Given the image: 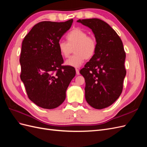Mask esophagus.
<instances>
[{"instance_id": "obj_1", "label": "esophagus", "mask_w": 147, "mask_h": 147, "mask_svg": "<svg viewBox=\"0 0 147 147\" xmlns=\"http://www.w3.org/2000/svg\"><path fill=\"white\" fill-rule=\"evenodd\" d=\"M75 70H76L77 75H80V71H79V70L78 69H75Z\"/></svg>"}]
</instances>
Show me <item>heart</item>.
Returning <instances> with one entry per match:
<instances>
[{"label":"heart","mask_w":147,"mask_h":147,"mask_svg":"<svg viewBox=\"0 0 147 147\" xmlns=\"http://www.w3.org/2000/svg\"><path fill=\"white\" fill-rule=\"evenodd\" d=\"M67 42L60 41L58 48L61 55L68 57L72 48H74L75 55L65 61L67 65L78 67L84 61L94 56L97 50V41L94 37L88 35L87 32L82 29L75 28L67 34Z\"/></svg>","instance_id":"1"}]
</instances>
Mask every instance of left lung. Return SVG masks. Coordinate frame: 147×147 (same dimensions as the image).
<instances>
[{
    "instance_id": "8db88e82",
    "label": "left lung",
    "mask_w": 147,
    "mask_h": 147,
    "mask_svg": "<svg viewBox=\"0 0 147 147\" xmlns=\"http://www.w3.org/2000/svg\"><path fill=\"white\" fill-rule=\"evenodd\" d=\"M92 29L97 41L94 56L80 71L85 80V98L96 109L112 105L121 94L126 70V53L115 30L97 18L78 20Z\"/></svg>"
}]
</instances>
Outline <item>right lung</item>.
I'll return each mask as SVG.
<instances>
[{"instance_id":"right-lung-1","label":"right lung","mask_w":147,"mask_h":147,"mask_svg":"<svg viewBox=\"0 0 147 147\" xmlns=\"http://www.w3.org/2000/svg\"><path fill=\"white\" fill-rule=\"evenodd\" d=\"M72 23V19L40 22L22 43L20 78L29 99L43 109H55L63 103L76 73L73 67L62 65L64 60L58 48L61 38Z\"/></svg>"}]
</instances>
